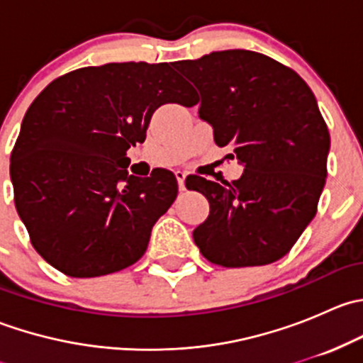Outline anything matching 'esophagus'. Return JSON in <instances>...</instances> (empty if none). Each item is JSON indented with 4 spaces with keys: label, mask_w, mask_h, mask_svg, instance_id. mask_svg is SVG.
I'll use <instances>...</instances> for the list:
<instances>
[{
    "label": "esophagus",
    "mask_w": 363,
    "mask_h": 363,
    "mask_svg": "<svg viewBox=\"0 0 363 363\" xmlns=\"http://www.w3.org/2000/svg\"><path fill=\"white\" fill-rule=\"evenodd\" d=\"M175 179H177L179 189H181V191H184V189H186V186H184V181H186V172L177 170V172H175Z\"/></svg>",
    "instance_id": "obj_1"
}]
</instances>
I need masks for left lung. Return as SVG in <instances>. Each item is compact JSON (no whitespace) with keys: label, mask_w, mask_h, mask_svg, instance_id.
<instances>
[{"label":"left lung","mask_w":363,"mask_h":363,"mask_svg":"<svg viewBox=\"0 0 363 363\" xmlns=\"http://www.w3.org/2000/svg\"><path fill=\"white\" fill-rule=\"evenodd\" d=\"M175 68L200 91L199 116L216 144L232 145L244 167L223 184L193 175L189 188L211 207L195 244L223 267L283 258L316 216L327 179L330 135L313 91L294 69L252 50H218Z\"/></svg>","instance_id":"left-lung-1"}]
</instances>
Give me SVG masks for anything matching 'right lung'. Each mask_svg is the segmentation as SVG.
Returning <instances> with one entry per match:
<instances>
[{
  "mask_svg": "<svg viewBox=\"0 0 363 363\" xmlns=\"http://www.w3.org/2000/svg\"><path fill=\"white\" fill-rule=\"evenodd\" d=\"M168 63H108L50 82L26 112L10 158L19 218L31 244L69 277L133 265L177 196L170 170L128 174L126 151L145 140L158 107L196 105Z\"/></svg>",
  "mask_w": 363,
  "mask_h": 363,
  "instance_id": "1",
  "label": "right lung"
}]
</instances>
